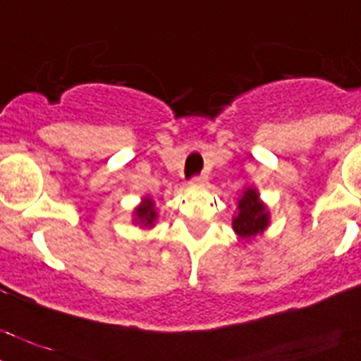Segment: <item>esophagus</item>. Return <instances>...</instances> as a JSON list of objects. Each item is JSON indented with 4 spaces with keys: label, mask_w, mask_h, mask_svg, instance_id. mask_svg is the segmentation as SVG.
<instances>
[{
    "label": "esophagus",
    "mask_w": 361,
    "mask_h": 361,
    "mask_svg": "<svg viewBox=\"0 0 361 361\" xmlns=\"http://www.w3.org/2000/svg\"><path fill=\"white\" fill-rule=\"evenodd\" d=\"M208 183V178L204 176V174H201V176H196L192 178V185H196V187H204V185Z\"/></svg>",
    "instance_id": "obj_1"
}]
</instances>
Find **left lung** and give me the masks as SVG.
Instances as JSON below:
<instances>
[{"mask_svg":"<svg viewBox=\"0 0 361 361\" xmlns=\"http://www.w3.org/2000/svg\"><path fill=\"white\" fill-rule=\"evenodd\" d=\"M233 231L245 242L264 233L271 224V212L267 204L260 200V194L255 187H245L237 203L233 215Z\"/></svg>","mask_w":361,"mask_h":361,"instance_id":"obj_1","label":"left lung"}]
</instances>
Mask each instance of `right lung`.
Here are the masks:
<instances>
[{"mask_svg": "<svg viewBox=\"0 0 361 361\" xmlns=\"http://www.w3.org/2000/svg\"><path fill=\"white\" fill-rule=\"evenodd\" d=\"M157 204L149 196H144L139 207L133 208V224H139L144 230H151L157 224Z\"/></svg>", "mask_w": 361, "mask_h": 361, "instance_id": "right-lung-1", "label": "right lung"}]
</instances>
